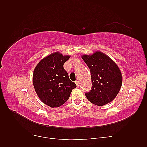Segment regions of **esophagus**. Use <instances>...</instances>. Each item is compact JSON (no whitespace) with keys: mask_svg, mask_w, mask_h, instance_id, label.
<instances>
[{"mask_svg":"<svg viewBox=\"0 0 147 147\" xmlns=\"http://www.w3.org/2000/svg\"><path fill=\"white\" fill-rule=\"evenodd\" d=\"M76 86H77V87H79L80 86V82L78 80H77V81H76Z\"/></svg>","mask_w":147,"mask_h":147,"instance_id":"1","label":"esophagus"}]
</instances>
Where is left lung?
<instances>
[{"instance_id": "left-lung-1", "label": "left lung", "mask_w": 147, "mask_h": 147, "mask_svg": "<svg viewBox=\"0 0 147 147\" xmlns=\"http://www.w3.org/2000/svg\"><path fill=\"white\" fill-rule=\"evenodd\" d=\"M82 58L89 67L92 77V90L85 93L87 99L98 106L110 103L122 86L123 77L119 68L108 55L100 51L83 55Z\"/></svg>"}]
</instances>
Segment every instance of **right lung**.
Returning <instances> with one entry per match:
<instances>
[{
  "label": "right lung",
  "mask_w": 147,
  "mask_h": 147,
  "mask_svg": "<svg viewBox=\"0 0 147 147\" xmlns=\"http://www.w3.org/2000/svg\"><path fill=\"white\" fill-rule=\"evenodd\" d=\"M70 58L56 52L42 59L33 73V83L41 101L51 107L63 105L69 98L76 85L69 80L63 67Z\"/></svg>",
  "instance_id": "1"
}]
</instances>
